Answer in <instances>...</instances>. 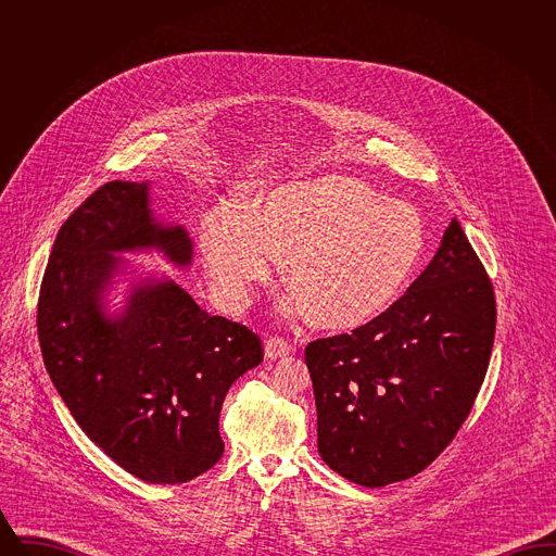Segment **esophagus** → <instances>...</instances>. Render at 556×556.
<instances>
[{"instance_id":"34e87169","label":"esophagus","mask_w":556,"mask_h":556,"mask_svg":"<svg viewBox=\"0 0 556 556\" xmlns=\"http://www.w3.org/2000/svg\"><path fill=\"white\" fill-rule=\"evenodd\" d=\"M291 348L290 342L288 340H283V338H279V336H275V338H268L265 342V356L268 361H277V358H283V356H288L290 354Z\"/></svg>"}]
</instances>
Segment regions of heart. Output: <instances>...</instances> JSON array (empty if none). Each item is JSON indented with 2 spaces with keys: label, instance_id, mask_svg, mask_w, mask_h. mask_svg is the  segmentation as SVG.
<instances>
[{
  "label": "heart",
  "instance_id": "1",
  "mask_svg": "<svg viewBox=\"0 0 556 556\" xmlns=\"http://www.w3.org/2000/svg\"><path fill=\"white\" fill-rule=\"evenodd\" d=\"M424 218L372 187L320 175L270 187L248 214L225 208L202 231L212 283L227 304L245 300L283 258L291 291L281 308L320 329L356 331L408 290L425 252Z\"/></svg>",
  "mask_w": 556,
  "mask_h": 556
}]
</instances>
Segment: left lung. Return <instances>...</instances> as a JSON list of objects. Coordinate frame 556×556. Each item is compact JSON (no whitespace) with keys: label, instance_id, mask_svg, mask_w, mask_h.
Instances as JSON below:
<instances>
[{"label":"left lung","instance_id":"obj_1","mask_svg":"<svg viewBox=\"0 0 556 556\" xmlns=\"http://www.w3.org/2000/svg\"><path fill=\"white\" fill-rule=\"evenodd\" d=\"M494 329L492 281L452 218L433 261L383 317L306 345L320 458L365 488L424 471L476 402Z\"/></svg>","mask_w":556,"mask_h":556}]
</instances>
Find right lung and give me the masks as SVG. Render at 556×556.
<instances>
[{
  "label": "right lung",
  "mask_w": 556,
  "mask_h": 556,
  "mask_svg": "<svg viewBox=\"0 0 556 556\" xmlns=\"http://www.w3.org/2000/svg\"><path fill=\"white\" fill-rule=\"evenodd\" d=\"M150 181H112L89 195L53 241L37 306L46 369L87 438L131 476L186 483L223 456V400L263 363L248 327L211 317L173 279H131L118 313L116 277L137 268L121 254L159 252L189 268L184 225L152 211Z\"/></svg>",
  "instance_id": "1"
}]
</instances>
